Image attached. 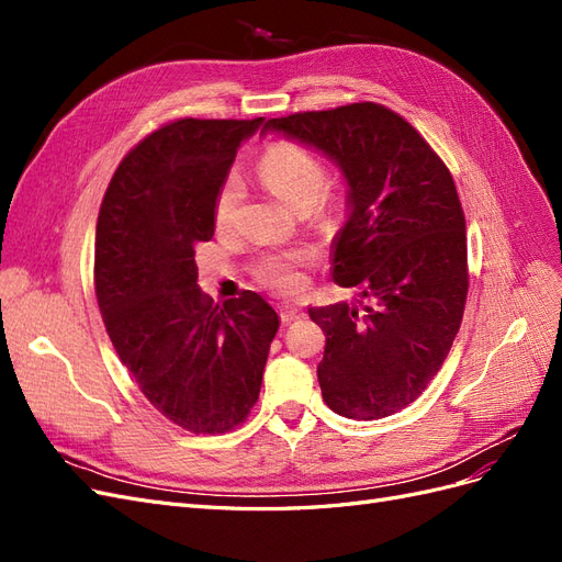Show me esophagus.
<instances>
[{
  "label": "esophagus",
  "mask_w": 562,
  "mask_h": 562,
  "mask_svg": "<svg viewBox=\"0 0 562 562\" xmlns=\"http://www.w3.org/2000/svg\"><path fill=\"white\" fill-rule=\"evenodd\" d=\"M279 316L283 323H293L304 316V312L297 307V304H279Z\"/></svg>",
  "instance_id": "1"
}]
</instances>
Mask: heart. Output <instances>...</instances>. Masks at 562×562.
Here are the masks:
<instances>
[{"label": "heart", "instance_id": "heart-1", "mask_svg": "<svg viewBox=\"0 0 562 562\" xmlns=\"http://www.w3.org/2000/svg\"><path fill=\"white\" fill-rule=\"evenodd\" d=\"M258 176L267 190L281 199L293 211H307L310 206L318 217L328 220L335 215V199L323 192L326 187V166L312 149L297 143H274L269 145L258 161ZM244 196L241 180L229 176L215 194L213 217L220 229L232 225ZM312 255L307 250H279L269 252L258 262V277L277 291L291 293L300 285V267L307 265Z\"/></svg>", "mask_w": 562, "mask_h": 562}]
</instances>
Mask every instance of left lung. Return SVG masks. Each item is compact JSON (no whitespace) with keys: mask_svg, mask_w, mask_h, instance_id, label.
<instances>
[{"mask_svg":"<svg viewBox=\"0 0 562 562\" xmlns=\"http://www.w3.org/2000/svg\"><path fill=\"white\" fill-rule=\"evenodd\" d=\"M262 131L318 149L347 180L333 279L370 304L310 307L326 333L323 401L349 419L394 415L434 380L464 314L467 223L448 166L375 103L269 119Z\"/></svg>","mask_w":562,"mask_h":562,"instance_id":"obj_1","label":"left lung"}]
</instances>
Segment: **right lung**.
Wrapping results in <instances>:
<instances>
[{"mask_svg": "<svg viewBox=\"0 0 562 562\" xmlns=\"http://www.w3.org/2000/svg\"><path fill=\"white\" fill-rule=\"evenodd\" d=\"M265 119H178L114 171L95 227V297L145 398L192 434H225L260 396L279 314L252 291L213 304L194 246L215 232V194Z\"/></svg>", "mask_w": 562, "mask_h": 562, "instance_id": "1", "label": "right lung"}]
</instances>
